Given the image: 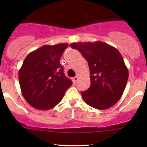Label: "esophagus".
Wrapping results in <instances>:
<instances>
[{
	"mask_svg": "<svg viewBox=\"0 0 147 147\" xmlns=\"http://www.w3.org/2000/svg\"><path fill=\"white\" fill-rule=\"evenodd\" d=\"M77 79H78V77H77V76H76V77H73V78H72V82H73V83L75 84L76 82H77Z\"/></svg>",
	"mask_w": 147,
	"mask_h": 147,
	"instance_id": "1",
	"label": "esophagus"
}]
</instances>
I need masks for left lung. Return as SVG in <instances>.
Wrapping results in <instances>:
<instances>
[{
  "label": "left lung",
  "mask_w": 147,
  "mask_h": 147,
  "mask_svg": "<svg viewBox=\"0 0 147 147\" xmlns=\"http://www.w3.org/2000/svg\"><path fill=\"white\" fill-rule=\"evenodd\" d=\"M70 46L81 52L89 65L90 86L82 92L84 102L98 110L113 106L123 95L129 78L120 52L102 41L72 43Z\"/></svg>",
  "instance_id": "obj_1"
}]
</instances>
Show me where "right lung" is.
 Here are the masks:
<instances>
[{
  "mask_svg": "<svg viewBox=\"0 0 147 147\" xmlns=\"http://www.w3.org/2000/svg\"><path fill=\"white\" fill-rule=\"evenodd\" d=\"M68 43L45 45L30 52L18 71L22 95L38 110L55 107L63 99L72 82L63 73L60 59Z\"/></svg>",
  "mask_w": 147,
  "mask_h": 147,
  "instance_id": "1",
  "label": "right lung"
}]
</instances>
